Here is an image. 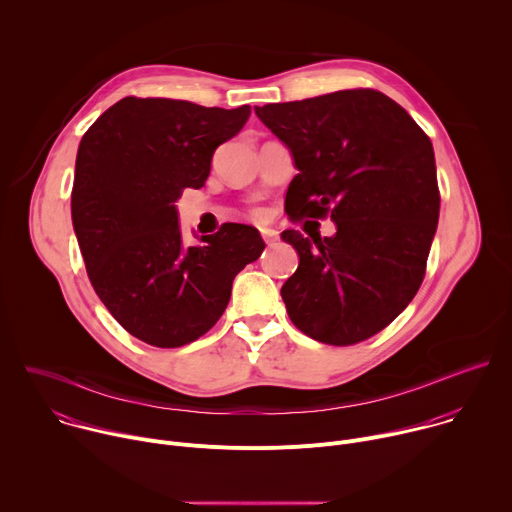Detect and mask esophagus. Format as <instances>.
<instances>
[{
  "label": "esophagus",
  "mask_w": 512,
  "mask_h": 512,
  "mask_svg": "<svg viewBox=\"0 0 512 512\" xmlns=\"http://www.w3.org/2000/svg\"><path fill=\"white\" fill-rule=\"evenodd\" d=\"M261 235H263V239H265V243L271 247V245H275V241L279 239V233L275 231V229H269V227H265V229H261Z\"/></svg>",
  "instance_id": "1"
}]
</instances>
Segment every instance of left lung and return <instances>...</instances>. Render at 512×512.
<instances>
[{"label": "left lung", "instance_id": "obj_1", "mask_svg": "<svg viewBox=\"0 0 512 512\" xmlns=\"http://www.w3.org/2000/svg\"><path fill=\"white\" fill-rule=\"evenodd\" d=\"M298 176L291 218H330L332 237L283 231L300 265L283 287L287 314L318 342L348 346L389 326L415 298L440 218L435 156L411 115L373 89L255 107Z\"/></svg>", "mask_w": 512, "mask_h": 512}]
</instances>
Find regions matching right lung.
Masks as SVG:
<instances>
[{
  "instance_id": "right-lung-1",
  "label": "right lung",
  "mask_w": 512,
  "mask_h": 512,
  "mask_svg": "<svg viewBox=\"0 0 512 512\" xmlns=\"http://www.w3.org/2000/svg\"><path fill=\"white\" fill-rule=\"evenodd\" d=\"M249 115V105L125 97L81 139L70 208L89 279L111 316L152 346L206 334L235 275L265 249L259 231L239 223L186 247L178 225L182 190L204 186L214 150Z\"/></svg>"
}]
</instances>
